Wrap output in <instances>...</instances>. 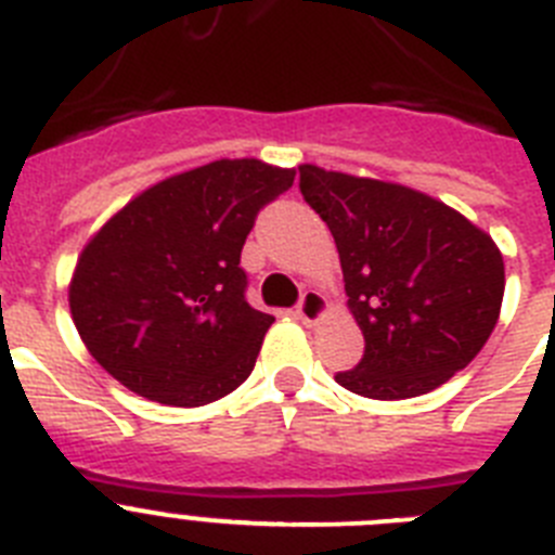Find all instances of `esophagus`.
<instances>
[{
    "mask_svg": "<svg viewBox=\"0 0 555 555\" xmlns=\"http://www.w3.org/2000/svg\"><path fill=\"white\" fill-rule=\"evenodd\" d=\"M327 313V300L320 292H306L302 294L300 306H297V317H300L306 325H317Z\"/></svg>",
    "mask_w": 555,
    "mask_h": 555,
    "instance_id": "esophagus-1",
    "label": "esophagus"
}]
</instances>
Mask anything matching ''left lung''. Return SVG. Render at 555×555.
<instances>
[{"instance_id":"left-lung-1","label":"left lung","mask_w":555,"mask_h":555,"mask_svg":"<svg viewBox=\"0 0 555 555\" xmlns=\"http://www.w3.org/2000/svg\"><path fill=\"white\" fill-rule=\"evenodd\" d=\"M306 203L331 228L347 308L366 350L336 384L372 400L442 386L498 325L506 267L492 235L409 185L300 166Z\"/></svg>"}]
</instances>
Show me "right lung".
Here are the masks:
<instances>
[{
    "instance_id": "add662e5",
    "label": "right lung",
    "mask_w": 555,
    "mask_h": 555,
    "mask_svg": "<svg viewBox=\"0 0 555 555\" xmlns=\"http://www.w3.org/2000/svg\"><path fill=\"white\" fill-rule=\"evenodd\" d=\"M294 169L222 158L150 185L77 258L68 308L96 364L135 395L197 409L244 384L272 313L244 300L242 247Z\"/></svg>"
}]
</instances>
